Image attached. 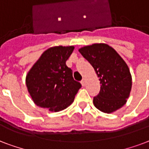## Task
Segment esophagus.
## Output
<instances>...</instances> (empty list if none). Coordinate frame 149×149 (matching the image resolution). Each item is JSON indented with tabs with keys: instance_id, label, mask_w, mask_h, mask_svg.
<instances>
[{
	"instance_id": "34e87169",
	"label": "esophagus",
	"mask_w": 149,
	"mask_h": 149,
	"mask_svg": "<svg viewBox=\"0 0 149 149\" xmlns=\"http://www.w3.org/2000/svg\"><path fill=\"white\" fill-rule=\"evenodd\" d=\"M81 85H82V86H85V83H86V81H85V79H84V78H83L82 80L81 81Z\"/></svg>"
}]
</instances>
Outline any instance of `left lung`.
I'll return each mask as SVG.
<instances>
[{"label": "left lung", "mask_w": 149, "mask_h": 149, "mask_svg": "<svg viewBox=\"0 0 149 149\" xmlns=\"http://www.w3.org/2000/svg\"><path fill=\"white\" fill-rule=\"evenodd\" d=\"M81 54L95 69L100 81V91L93 103L100 111L110 113L124 106L131 89L128 67L113 48L105 43L84 47Z\"/></svg>", "instance_id": "left-lung-1"}]
</instances>
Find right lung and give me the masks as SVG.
Masks as SVG:
<instances>
[{"label": "right lung", "mask_w": 149, "mask_h": 149, "mask_svg": "<svg viewBox=\"0 0 149 149\" xmlns=\"http://www.w3.org/2000/svg\"><path fill=\"white\" fill-rule=\"evenodd\" d=\"M74 47H51L43 52L26 75V86L33 102L50 111H61L73 102L81 87L66 65Z\"/></svg>", "instance_id": "add662e5"}]
</instances>
